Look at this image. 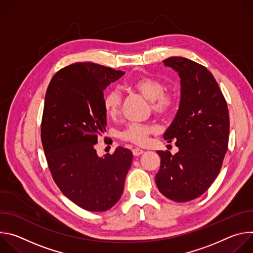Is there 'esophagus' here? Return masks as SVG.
<instances>
[{
  "mask_svg": "<svg viewBox=\"0 0 253 253\" xmlns=\"http://www.w3.org/2000/svg\"><path fill=\"white\" fill-rule=\"evenodd\" d=\"M132 152H133V155H134V156H140L144 151H143L142 149H140V148H134V149L132 150Z\"/></svg>",
  "mask_w": 253,
  "mask_h": 253,
  "instance_id": "1",
  "label": "esophagus"
}]
</instances>
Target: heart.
Returning a JSON list of instances; mask_svg holds the SVG:
<instances>
[{"mask_svg": "<svg viewBox=\"0 0 253 253\" xmlns=\"http://www.w3.org/2000/svg\"><path fill=\"white\" fill-rule=\"evenodd\" d=\"M130 86L146 99L151 101V107L159 115L169 114L176 105V96L173 92L165 91V85L158 79L142 77L133 81ZM122 103L121 93L115 89L108 90L103 97V108L107 117L114 118L120 112ZM156 132V127L151 124L131 123L122 132L121 138L137 145L145 144L148 136Z\"/></svg>", "mask_w": 253, "mask_h": 253, "instance_id": "obj_1", "label": "heart"}]
</instances>
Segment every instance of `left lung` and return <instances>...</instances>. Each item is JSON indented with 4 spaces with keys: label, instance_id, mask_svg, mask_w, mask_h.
Segmentation results:
<instances>
[{
    "label": "left lung",
    "instance_id": "1",
    "mask_svg": "<svg viewBox=\"0 0 253 253\" xmlns=\"http://www.w3.org/2000/svg\"><path fill=\"white\" fill-rule=\"evenodd\" d=\"M180 77L181 96L177 114L163 134L176 140L179 151H157L161 165L155 176L159 191L175 202L202 195L217 177L228 147L229 114L213 75L183 57L163 61Z\"/></svg>",
    "mask_w": 253,
    "mask_h": 253
}]
</instances>
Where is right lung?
Instances as JSON below:
<instances>
[{"label": "right lung", "instance_id": "add662e5", "mask_svg": "<svg viewBox=\"0 0 253 253\" xmlns=\"http://www.w3.org/2000/svg\"><path fill=\"white\" fill-rule=\"evenodd\" d=\"M124 74L76 63L57 72L46 92L41 139L49 169L62 193L88 211H106L118 202L132 163L129 149L100 157L94 147L107 125L103 92Z\"/></svg>", "mask_w": 253, "mask_h": 253}]
</instances>
